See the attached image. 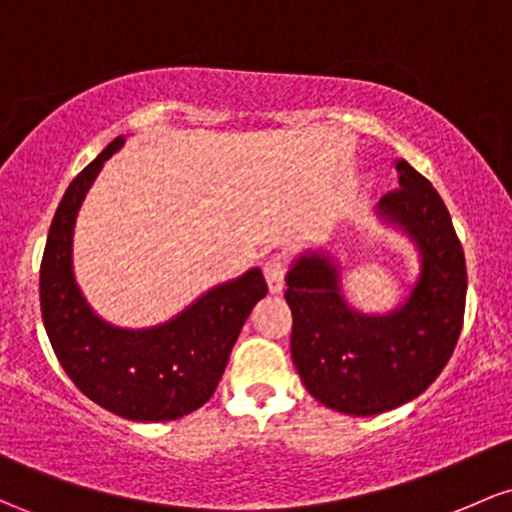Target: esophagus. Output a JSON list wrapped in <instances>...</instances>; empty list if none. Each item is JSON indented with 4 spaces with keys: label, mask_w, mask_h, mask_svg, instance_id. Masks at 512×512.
I'll return each instance as SVG.
<instances>
[{
    "label": "esophagus",
    "mask_w": 512,
    "mask_h": 512,
    "mask_svg": "<svg viewBox=\"0 0 512 512\" xmlns=\"http://www.w3.org/2000/svg\"><path fill=\"white\" fill-rule=\"evenodd\" d=\"M286 269H289V265H286V260L282 255L269 257V260L265 262V279H267V286L272 294H279V291L284 289Z\"/></svg>",
    "instance_id": "esophagus-1"
}]
</instances>
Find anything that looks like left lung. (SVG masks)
<instances>
[{
    "mask_svg": "<svg viewBox=\"0 0 512 512\" xmlns=\"http://www.w3.org/2000/svg\"><path fill=\"white\" fill-rule=\"evenodd\" d=\"M376 206L386 226L411 238L420 274L401 306L362 313L342 294L335 255L306 250L286 272L294 316L291 359L316 401L347 415H376L420 396L445 369L462 333L464 250L445 201L406 160Z\"/></svg>",
    "mask_w": 512,
    "mask_h": 512,
    "instance_id": "1",
    "label": "left lung"
}]
</instances>
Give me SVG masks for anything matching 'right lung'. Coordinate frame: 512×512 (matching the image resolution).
Segmentation results:
<instances>
[{
	"label": "right lung",
	"instance_id": "right-lung-1",
	"mask_svg": "<svg viewBox=\"0 0 512 512\" xmlns=\"http://www.w3.org/2000/svg\"><path fill=\"white\" fill-rule=\"evenodd\" d=\"M123 143L126 136L111 140L72 179L55 211L41 262V313L58 362L89 401L126 420L162 423L189 415L213 396L267 284L260 267H252L153 328H119L94 313L72 269V235L84 196Z\"/></svg>",
	"mask_w": 512,
	"mask_h": 512
}]
</instances>
